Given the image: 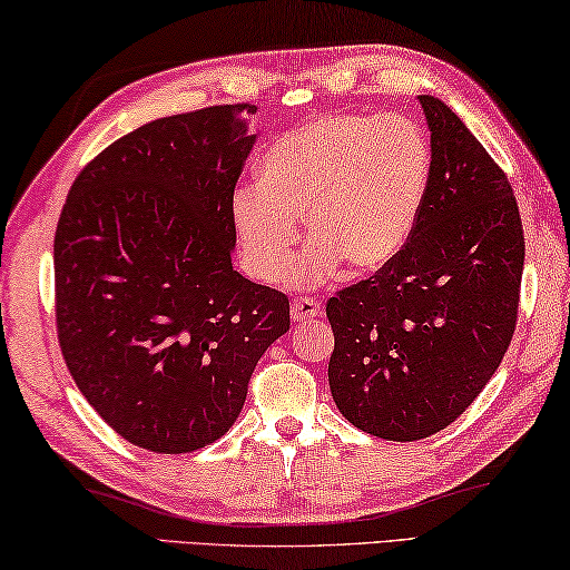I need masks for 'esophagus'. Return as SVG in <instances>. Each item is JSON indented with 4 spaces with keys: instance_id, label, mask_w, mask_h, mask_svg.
I'll list each match as a JSON object with an SVG mask.
<instances>
[{
    "instance_id": "1",
    "label": "esophagus",
    "mask_w": 570,
    "mask_h": 570,
    "mask_svg": "<svg viewBox=\"0 0 570 570\" xmlns=\"http://www.w3.org/2000/svg\"><path fill=\"white\" fill-rule=\"evenodd\" d=\"M291 313H293V321L297 323H305V321H313L318 318V315L323 313L321 303L315 301V297H295L293 305H291Z\"/></svg>"
}]
</instances>
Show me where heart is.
<instances>
[{
	"label": "heart",
	"instance_id": "heart-1",
	"mask_svg": "<svg viewBox=\"0 0 570 570\" xmlns=\"http://www.w3.org/2000/svg\"><path fill=\"white\" fill-rule=\"evenodd\" d=\"M432 164L424 128L404 116L331 114L287 130L259 158V184L232 194L249 275L277 283L287 273L303 217L313 247L295 283H321L341 263L353 273L389 265L416 227Z\"/></svg>",
	"mask_w": 570,
	"mask_h": 570
}]
</instances>
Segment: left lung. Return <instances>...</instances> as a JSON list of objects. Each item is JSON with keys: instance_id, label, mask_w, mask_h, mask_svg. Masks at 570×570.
<instances>
[{"instance_id": "8db88e82", "label": "left lung", "mask_w": 570, "mask_h": 570, "mask_svg": "<svg viewBox=\"0 0 570 570\" xmlns=\"http://www.w3.org/2000/svg\"><path fill=\"white\" fill-rule=\"evenodd\" d=\"M419 102L434 164L412 237L325 303L335 406L391 442L442 432L478 399L515 333L525 259L505 171L442 100Z\"/></svg>"}]
</instances>
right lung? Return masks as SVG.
<instances>
[{
    "mask_svg": "<svg viewBox=\"0 0 570 570\" xmlns=\"http://www.w3.org/2000/svg\"><path fill=\"white\" fill-rule=\"evenodd\" d=\"M249 102L158 118L82 166L55 229V323L88 404L130 444L184 454L235 424L291 301L232 269Z\"/></svg>",
    "mask_w": 570,
    "mask_h": 570,
    "instance_id": "right-lung-1",
    "label": "right lung"
}]
</instances>
